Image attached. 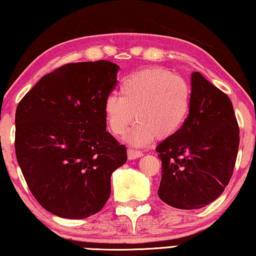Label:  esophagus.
Returning a JSON list of instances; mask_svg holds the SVG:
<instances>
[{
	"label": "esophagus",
	"mask_w": 256,
	"mask_h": 256,
	"mask_svg": "<svg viewBox=\"0 0 256 256\" xmlns=\"http://www.w3.org/2000/svg\"><path fill=\"white\" fill-rule=\"evenodd\" d=\"M140 156H143L142 151L136 150V149H134V148H129L128 149V158L130 159V160L138 158V157H140Z\"/></svg>",
	"instance_id": "obj_1"
}]
</instances>
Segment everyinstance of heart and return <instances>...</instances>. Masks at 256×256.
Wrapping results in <instances>:
<instances>
[{"label": "heart", "mask_w": 256, "mask_h": 256, "mask_svg": "<svg viewBox=\"0 0 256 256\" xmlns=\"http://www.w3.org/2000/svg\"><path fill=\"white\" fill-rule=\"evenodd\" d=\"M121 97L110 94L104 102V114L114 136H122L135 119L127 136L132 146H143L158 135L176 134L186 121L190 108V84L182 77L160 68L140 70L126 77Z\"/></svg>", "instance_id": "heart-1"}]
</instances>
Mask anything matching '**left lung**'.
Segmentation results:
<instances>
[{"label": "left lung", "instance_id": "1", "mask_svg": "<svg viewBox=\"0 0 256 256\" xmlns=\"http://www.w3.org/2000/svg\"><path fill=\"white\" fill-rule=\"evenodd\" d=\"M188 118L156 148L162 160L158 196L176 209H200L220 198L231 179L239 127L224 92L195 72Z\"/></svg>", "mask_w": 256, "mask_h": 256}]
</instances>
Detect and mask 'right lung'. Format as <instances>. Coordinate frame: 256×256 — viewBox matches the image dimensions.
I'll use <instances>...</instances> for the list:
<instances>
[{
  "label": "right lung",
  "instance_id": "1",
  "mask_svg": "<svg viewBox=\"0 0 256 256\" xmlns=\"http://www.w3.org/2000/svg\"><path fill=\"white\" fill-rule=\"evenodd\" d=\"M118 70L105 60L62 66L18 104L17 162L36 201L58 217L82 220L100 211L110 176L127 162L126 146L106 132L104 114Z\"/></svg>",
  "mask_w": 256,
  "mask_h": 256
}]
</instances>
